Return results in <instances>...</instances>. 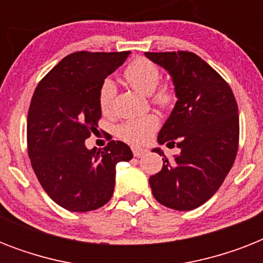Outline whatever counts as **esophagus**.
<instances>
[{"mask_svg":"<svg viewBox=\"0 0 263 263\" xmlns=\"http://www.w3.org/2000/svg\"><path fill=\"white\" fill-rule=\"evenodd\" d=\"M132 153H134V156L135 157H142L147 153V150H146V148L138 147V146H134V147H132Z\"/></svg>","mask_w":263,"mask_h":263,"instance_id":"obj_1","label":"esophagus"}]
</instances>
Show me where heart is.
<instances>
[{
  "mask_svg": "<svg viewBox=\"0 0 263 263\" xmlns=\"http://www.w3.org/2000/svg\"><path fill=\"white\" fill-rule=\"evenodd\" d=\"M124 76L131 87L135 88L144 95H153V101L162 107L169 106L175 99V94L169 87H161L157 90L161 80V72L156 64L150 60L136 59L132 61L124 71ZM116 95V83L111 79L103 80L99 88V106L103 111H107L113 105ZM158 127V120L154 116H144L138 119H131L124 121L117 128L120 138L127 140L129 143L140 144L147 142L153 132Z\"/></svg>",
  "mask_w": 263,
  "mask_h": 263,
  "instance_id": "heart-1",
  "label": "heart"
}]
</instances>
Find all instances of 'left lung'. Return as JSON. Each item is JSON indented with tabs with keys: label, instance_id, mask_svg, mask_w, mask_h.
<instances>
[{
	"label": "left lung",
	"instance_id": "obj_1",
	"mask_svg": "<svg viewBox=\"0 0 263 263\" xmlns=\"http://www.w3.org/2000/svg\"><path fill=\"white\" fill-rule=\"evenodd\" d=\"M164 68L177 101L157 142L177 146L168 158L160 147L162 169L148 179L154 198L180 212L202 206L232 168L239 143V110L228 83L199 55L190 51L144 53Z\"/></svg>",
	"mask_w": 263,
	"mask_h": 263
}]
</instances>
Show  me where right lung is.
<instances>
[{
    "mask_svg": "<svg viewBox=\"0 0 263 263\" xmlns=\"http://www.w3.org/2000/svg\"><path fill=\"white\" fill-rule=\"evenodd\" d=\"M131 51H78L64 57L41 83L27 117L28 156L46 194L69 212L97 210L115 191L116 165L132 158L120 140L103 152L84 140L97 131L102 115L99 88Z\"/></svg>",
    "mask_w": 263,
    "mask_h": 263,
    "instance_id": "add662e5",
    "label": "right lung"
}]
</instances>
